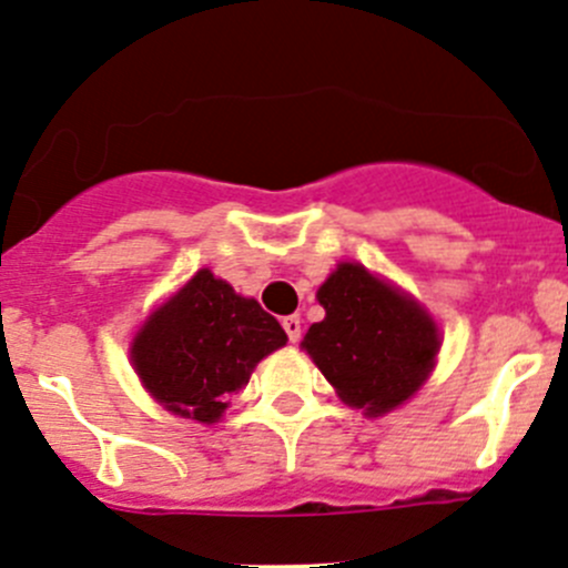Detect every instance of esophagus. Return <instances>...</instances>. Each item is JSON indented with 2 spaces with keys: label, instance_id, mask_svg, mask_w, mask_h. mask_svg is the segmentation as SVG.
<instances>
[{
  "label": "esophagus",
  "instance_id": "esophagus-1",
  "mask_svg": "<svg viewBox=\"0 0 568 568\" xmlns=\"http://www.w3.org/2000/svg\"><path fill=\"white\" fill-rule=\"evenodd\" d=\"M283 329H285V335H288L291 343H300V337H302L300 316H285L283 318Z\"/></svg>",
  "mask_w": 568,
  "mask_h": 568
}]
</instances>
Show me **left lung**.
Returning <instances> with one entry per match:
<instances>
[{"label": "left lung", "instance_id": "1", "mask_svg": "<svg viewBox=\"0 0 568 568\" xmlns=\"http://www.w3.org/2000/svg\"><path fill=\"white\" fill-rule=\"evenodd\" d=\"M316 296L326 316L302 348L348 406L379 417L420 390L437 363L439 329L409 294L359 263H337Z\"/></svg>", "mask_w": 568, "mask_h": 568}]
</instances>
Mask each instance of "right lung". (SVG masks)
I'll list each match as a JSON object with an SVG mask.
<instances>
[{
	"label": "right lung",
	"instance_id": "right-lung-1",
	"mask_svg": "<svg viewBox=\"0 0 568 568\" xmlns=\"http://www.w3.org/2000/svg\"><path fill=\"white\" fill-rule=\"evenodd\" d=\"M285 341L277 318L255 300L239 296L211 268H200L148 316L131 343V363L164 409L216 423L255 365Z\"/></svg>",
	"mask_w": 568,
	"mask_h": 568
}]
</instances>
